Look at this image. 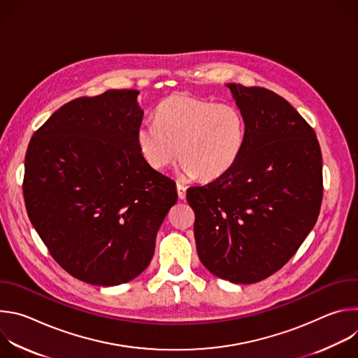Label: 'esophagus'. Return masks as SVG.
<instances>
[{"label": "esophagus", "mask_w": 358, "mask_h": 358, "mask_svg": "<svg viewBox=\"0 0 358 358\" xmlns=\"http://www.w3.org/2000/svg\"><path fill=\"white\" fill-rule=\"evenodd\" d=\"M177 192H178V196L181 199H184L185 194H187V187L182 182H177Z\"/></svg>", "instance_id": "34e87169"}]
</instances>
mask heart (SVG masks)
I'll return each instance as SVG.
<instances>
[{
	"mask_svg": "<svg viewBox=\"0 0 358 358\" xmlns=\"http://www.w3.org/2000/svg\"><path fill=\"white\" fill-rule=\"evenodd\" d=\"M245 140L246 123L238 106L187 93L163 99L156 120L141 122L136 133L140 155L151 169H167L180 151L181 170L206 181L236 164Z\"/></svg>",
	"mask_w": 358,
	"mask_h": 358,
	"instance_id": "b5f03b06",
	"label": "heart"
}]
</instances>
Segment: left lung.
Masks as SVG:
<instances>
[{
  "mask_svg": "<svg viewBox=\"0 0 358 358\" xmlns=\"http://www.w3.org/2000/svg\"><path fill=\"white\" fill-rule=\"evenodd\" d=\"M246 123L236 164L191 187L199 261L232 283H257L280 268L313 229L323 199V162L312 126L265 87L227 83Z\"/></svg>",
  "mask_w": 358,
  "mask_h": 358,
  "instance_id": "8db88e82",
  "label": "left lung"
}]
</instances>
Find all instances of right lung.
Returning <instances> with one entry per match:
<instances>
[{"mask_svg":"<svg viewBox=\"0 0 358 358\" xmlns=\"http://www.w3.org/2000/svg\"><path fill=\"white\" fill-rule=\"evenodd\" d=\"M137 90L71 100L32 136L22 182L31 224L71 276L116 286L150 264L176 182L141 157Z\"/></svg>","mask_w":358,"mask_h":358,"instance_id":"1","label":"right lung"}]
</instances>
